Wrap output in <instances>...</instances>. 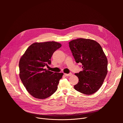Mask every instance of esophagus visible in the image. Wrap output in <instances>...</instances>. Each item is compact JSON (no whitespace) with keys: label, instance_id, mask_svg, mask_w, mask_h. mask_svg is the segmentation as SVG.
Segmentation results:
<instances>
[{"label":"esophagus","instance_id":"esophagus-1","mask_svg":"<svg viewBox=\"0 0 123 123\" xmlns=\"http://www.w3.org/2000/svg\"><path fill=\"white\" fill-rule=\"evenodd\" d=\"M64 75L66 76H71L72 75V73H69L68 74H64Z\"/></svg>","mask_w":123,"mask_h":123}]
</instances>
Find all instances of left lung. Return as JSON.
Wrapping results in <instances>:
<instances>
[{
  "mask_svg": "<svg viewBox=\"0 0 123 123\" xmlns=\"http://www.w3.org/2000/svg\"><path fill=\"white\" fill-rule=\"evenodd\" d=\"M69 47L75 62L81 63L83 68L75 74L79 81L74 88L85 94H93L100 88L108 73V60L101 46L92 39L78 38L70 41Z\"/></svg>",
  "mask_w": 123,
  "mask_h": 123,
  "instance_id": "8db88e82",
  "label": "left lung"
}]
</instances>
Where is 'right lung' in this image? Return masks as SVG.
Instances as JSON below:
<instances>
[{
    "mask_svg": "<svg viewBox=\"0 0 123 123\" xmlns=\"http://www.w3.org/2000/svg\"><path fill=\"white\" fill-rule=\"evenodd\" d=\"M61 47L57 42L34 43L27 49L19 63V76L28 92L37 99H46L53 94L63 74L45 68L50 65L54 52Z\"/></svg>",
    "mask_w": 123,
    "mask_h": 123,
    "instance_id": "1",
    "label": "right lung"
}]
</instances>
